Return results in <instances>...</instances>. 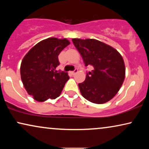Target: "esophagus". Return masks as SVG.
Masks as SVG:
<instances>
[{"mask_svg":"<svg viewBox=\"0 0 149 149\" xmlns=\"http://www.w3.org/2000/svg\"><path fill=\"white\" fill-rule=\"evenodd\" d=\"M77 72H78V70H77V69H76V70H74V71H72V72H70V74H72V75H74Z\"/></svg>","mask_w":149,"mask_h":149,"instance_id":"1","label":"esophagus"}]
</instances>
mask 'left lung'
Segmentation results:
<instances>
[{"instance_id": "1", "label": "left lung", "mask_w": 149, "mask_h": 149, "mask_svg": "<svg viewBox=\"0 0 149 149\" xmlns=\"http://www.w3.org/2000/svg\"><path fill=\"white\" fill-rule=\"evenodd\" d=\"M85 66H93L84 82L79 83L81 95L95 104H104L115 96L123 85L125 66L121 55L113 47L96 39L72 38Z\"/></svg>"}]
</instances>
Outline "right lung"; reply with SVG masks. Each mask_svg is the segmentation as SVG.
Wrapping results in <instances>:
<instances>
[{"mask_svg":"<svg viewBox=\"0 0 149 149\" xmlns=\"http://www.w3.org/2000/svg\"><path fill=\"white\" fill-rule=\"evenodd\" d=\"M70 42L66 38L50 37L36 44L24 57L20 74L24 88L38 102L60 96L66 81L67 72H58V56Z\"/></svg>","mask_w":149,"mask_h":149,"instance_id":"right-lung-1","label":"right lung"}]
</instances>
